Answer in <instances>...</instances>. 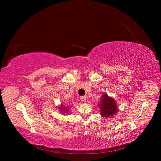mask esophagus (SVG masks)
<instances>
[{"mask_svg": "<svg viewBox=\"0 0 161 161\" xmlns=\"http://www.w3.org/2000/svg\"><path fill=\"white\" fill-rule=\"evenodd\" d=\"M80 99H81V101L85 102L86 100V96H81L80 97Z\"/></svg>", "mask_w": 161, "mask_h": 161, "instance_id": "esophagus-1", "label": "esophagus"}]
</instances>
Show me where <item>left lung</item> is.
<instances>
[{
  "instance_id": "1",
  "label": "left lung",
  "mask_w": 161,
  "mask_h": 161,
  "mask_svg": "<svg viewBox=\"0 0 161 161\" xmlns=\"http://www.w3.org/2000/svg\"><path fill=\"white\" fill-rule=\"evenodd\" d=\"M101 109V115L104 118L114 116L118 111L115 100L112 97L103 94L101 97V101L99 104Z\"/></svg>"
}]
</instances>
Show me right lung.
<instances>
[{
  "instance_id": "1",
  "label": "right lung",
  "mask_w": 161,
  "mask_h": 161,
  "mask_svg": "<svg viewBox=\"0 0 161 161\" xmlns=\"http://www.w3.org/2000/svg\"><path fill=\"white\" fill-rule=\"evenodd\" d=\"M60 109L62 111V113L63 112H64V113H67V111H68V108H66V107H63V105H62L60 108Z\"/></svg>"
}]
</instances>
